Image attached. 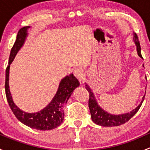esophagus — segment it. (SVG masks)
<instances>
[{
	"label": "esophagus",
	"instance_id": "34e87169",
	"mask_svg": "<svg viewBox=\"0 0 150 150\" xmlns=\"http://www.w3.org/2000/svg\"><path fill=\"white\" fill-rule=\"evenodd\" d=\"M74 75L79 80V81H82L83 78L84 72L81 68H76V69L74 70Z\"/></svg>",
	"mask_w": 150,
	"mask_h": 150
}]
</instances>
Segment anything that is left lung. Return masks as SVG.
<instances>
[{
  "label": "left lung",
  "mask_w": 150,
  "mask_h": 150,
  "mask_svg": "<svg viewBox=\"0 0 150 150\" xmlns=\"http://www.w3.org/2000/svg\"><path fill=\"white\" fill-rule=\"evenodd\" d=\"M134 41L135 43L136 46H137V51L138 56L140 58H142V54H141V46L139 41L138 37H137V34L134 33ZM144 67V64H143ZM86 88L87 89L88 91L89 92V100H88V107L89 110H90L91 115L92 121L94 123L97 124V125H101V126L104 127H112V126H118V125H122V124L125 123V122H128L136 113L138 112L139 110L140 107L142 106V102L144 101V96L142 99L141 104L136 109L131 112L125 113V114L122 115H112L109 113L106 110H104L99 103H98L97 100H96V97L94 96V93L92 91L91 88L86 83Z\"/></svg>",
  "instance_id": "obj_1"
}]
</instances>
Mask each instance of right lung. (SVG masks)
<instances>
[{
    "label": "right lung",
    "instance_id": "right-lung-1",
    "mask_svg": "<svg viewBox=\"0 0 150 150\" xmlns=\"http://www.w3.org/2000/svg\"><path fill=\"white\" fill-rule=\"evenodd\" d=\"M30 27H24L18 32L16 40L11 50L8 65L6 70L5 91L7 101L9 104L11 110H12L16 118L21 122L26 125L30 128H35L40 131L51 130L61 125L64 118V113L62 110V107L67 103L69 98L72 95L73 91L80 86L78 80L70 74L64 77L60 81L58 90L55 96L49 104L46 107L37 112L29 113L20 110L13 102L11 93L9 89V69L10 64L14 59L15 57L25 44L27 37L28 36V29Z\"/></svg>",
    "mask_w": 150,
    "mask_h": 150
}]
</instances>
